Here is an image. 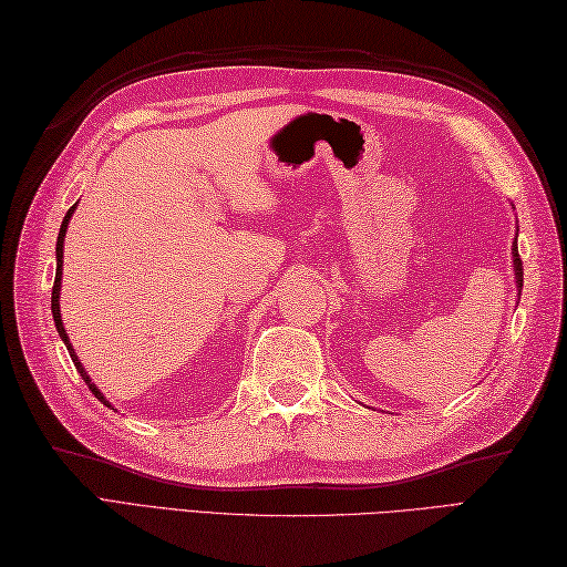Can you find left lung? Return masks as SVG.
<instances>
[{"mask_svg":"<svg viewBox=\"0 0 567 567\" xmlns=\"http://www.w3.org/2000/svg\"><path fill=\"white\" fill-rule=\"evenodd\" d=\"M512 256H514L516 287H519V295H522V287H524V265H522V258H519V248H516V238H514V246H512Z\"/></svg>","mask_w":567,"mask_h":567,"instance_id":"8db88e82","label":"left lung"}]
</instances>
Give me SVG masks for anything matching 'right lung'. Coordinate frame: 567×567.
Here are the masks:
<instances>
[{"label": "right lung", "instance_id": "obj_1", "mask_svg": "<svg viewBox=\"0 0 567 567\" xmlns=\"http://www.w3.org/2000/svg\"><path fill=\"white\" fill-rule=\"evenodd\" d=\"M75 207H78V204H72V207L68 209L65 219H63V224H60V231H58V244H55V258H58V265H55V282H53V295H51V311H53V321H55V329H58V333H60V339H63V343H65V348H68V353H70V358H72V363H75V368H78V372L82 375L84 384H87V388L92 390V394L97 396V400H100L102 404L112 406L110 402H106V396L97 390V384H94V382L90 380L87 372H84L82 363H80L78 355H75V348H72V343H70V339H68V333H65L63 319H60V277H63V240H65V231H68L70 216H72V212H75Z\"/></svg>", "mask_w": 567, "mask_h": 567}]
</instances>
